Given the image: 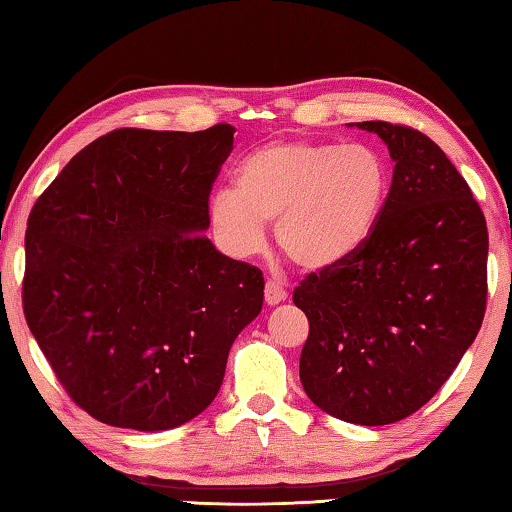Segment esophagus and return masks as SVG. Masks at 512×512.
<instances>
[{
  "label": "esophagus",
  "mask_w": 512,
  "mask_h": 512,
  "mask_svg": "<svg viewBox=\"0 0 512 512\" xmlns=\"http://www.w3.org/2000/svg\"><path fill=\"white\" fill-rule=\"evenodd\" d=\"M287 289L282 287V284H277L275 280H268L266 282V287H264V300H266V305H277V302H282V300H287Z\"/></svg>",
  "instance_id": "34e87169"
}]
</instances>
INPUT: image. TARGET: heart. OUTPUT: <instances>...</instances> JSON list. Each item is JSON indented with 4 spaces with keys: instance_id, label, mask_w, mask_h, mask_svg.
<instances>
[{
    "instance_id": "heart-1",
    "label": "heart",
    "mask_w": 512,
    "mask_h": 512,
    "mask_svg": "<svg viewBox=\"0 0 512 512\" xmlns=\"http://www.w3.org/2000/svg\"><path fill=\"white\" fill-rule=\"evenodd\" d=\"M237 189H216L210 223L221 246L250 257L264 246V221L277 246L305 271L350 259L370 239L386 205L391 171L368 144L275 140L255 146L235 169Z\"/></svg>"
}]
</instances>
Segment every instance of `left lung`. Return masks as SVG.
I'll return each instance as SVG.
<instances>
[{
    "label": "left lung",
    "instance_id": "1",
    "mask_svg": "<svg viewBox=\"0 0 512 512\" xmlns=\"http://www.w3.org/2000/svg\"><path fill=\"white\" fill-rule=\"evenodd\" d=\"M395 162L377 228L350 259L293 291L309 336L300 381L334 418L379 427L440 391L479 334L488 302V225L472 189L427 135L359 121Z\"/></svg>",
    "mask_w": 512,
    "mask_h": 512
}]
</instances>
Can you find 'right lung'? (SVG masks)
<instances>
[{"label":"right lung","mask_w":512,"mask_h":512,"mask_svg":"<svg viewBox=\"0 0 512 512\" xmlns=\"http://www.w3.org/2000/svg\"><path fill=\"white\" fill-rule=\"evenodd\" d=\"M235 128H117L65 164L27 221L22 309L76 406L162 431L219 393L230 345L262 311L257 266L203 235Z\"/></svg>","instance_id":"right-lung-1"}]
</instances>
